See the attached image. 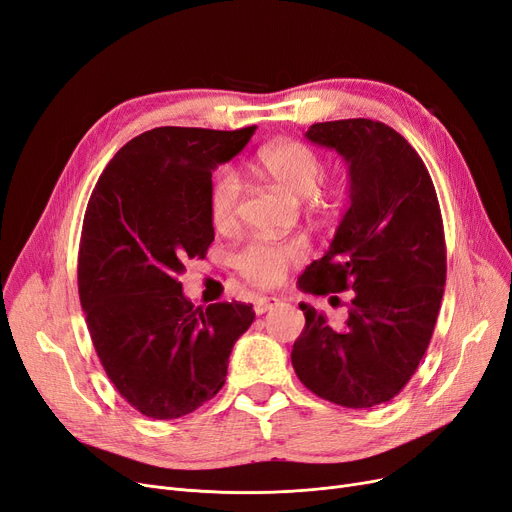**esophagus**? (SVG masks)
Masks as SVG:
<instances>
[{"label":"esophagus","mask_w":512,"mask_h":512,"mask_svg":"<svg viewBox=\"0 0 512 512\" xmlns=\"http://www.w3.org/2000/svg\"><path fill=\"white\" fill-rule=\"evenodd\" d=\"M277 304H279L277 298H258V300L254 302V311H256V315H264V313L273 311Z\"/></svg>","instance_id":"1"}]
</instances>
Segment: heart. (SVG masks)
<instances>
[{
	"instance_id": "1",
	"label": "heart",
	"mask_w": 512,
	"mask_h": 512,
	"mask_svg": "<svg viewBox=\"0 0 512 512\" xmlns=\"http://www.w3.org/2000/svg\"><path fill=\"white\" fill-rule=\"evenodd\" d=\"M260 176L292 197L319 199L325 193L334 195L336 185L321 189L319 180L323 174V161L319 153L300 140H279L260 149L256 157ZM241 201V182L235 172L222 170L216 174L208 195L210 220L216 229H231L237 222ZM304 258V245L298 239L267 241L256 239L245 245L235 256V267L241 277L256 288H275L285 277L290 264Z\"/></svg>"
}]
</instances>
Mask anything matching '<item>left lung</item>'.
Segmentation results:
<instances>
[{
	"label": "left lung",
	"mask_w": 512,
	"mask_h": 512,
	"mask_svg": "<svg viewBox=\"0 0 512 512\" xmlns=\"http://www.w3.org/2000/svg\"><path fill=\"white\" fill-rule=\"evenodd\" d=\"M304 136L349 163V208L298 285L355 294L340 330L300 302L292 365L317 397L363 410L399 395L431 342L447 271L441 210L420 155L382 121H323Z\"/></svg>",
	"instance_id": "1"
}]
</instances>
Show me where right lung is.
<instances>
[{"label": "right lung", "instance_id": "obj_1", "mask_svg": "<svg viewBox=\"0 0 512 512\" xmlns=\"http://www.w3.org/2000/svg\"><path fill=\"white\" fill-rule=\"evenodd\" d=\"M254 132L149 130L117 151L88 201L77 258L81 309L109 380L149 418H180L210 401L256 317L245 302L201 309L178 281L214 241L212 172Z\"/></svg>", "mask_w": 512, "mask_h": 512}]
</instances>
